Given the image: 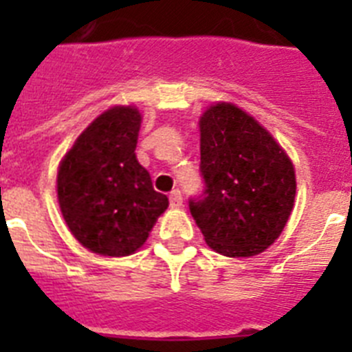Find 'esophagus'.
<instances>
[{"mask_svg":"<svg viewBox=\"0 0 352 352\" xmlns=\"http://www.w3.org/2000/svg\"><path fill=\"white\" fill-rule=\"evenodd\" d=\"M170 208H182L183 206V195L179 190H173L169 195Z\"/></svg>","mask_w":352,"mask_h":352,"instance_id":"34e87169","label":"esophagus"}]
</instances>
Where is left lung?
Here are the masks:
<instances>
[{
    "label": "left lung",
    "mask_w": 352,
    "mask_h": 352,
    "mask_svg": "<svg viewBox=\"0 0 352 352\" xmlns=\"http://www.w3.org/2000/svg\"><path fill=\"white\" fill-rule=\"evenodd\" d=\"M204 190L188 201L206 243L227 257L264 252L289 220L296 176L272 133L232 104H214L199 121Z\"/></svg>",
    "instance_id": "8db88e82"
}]
</instances>
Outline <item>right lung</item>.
<instances>
[{"mask_svg": "<svg viewBox=\"0 0 352 352\" xmlns=\"http://www.w3.org/2000/svg\"><path fill=\"white\" fill-rule=\"evenodd\" d=\"M141 113L116 105L93 121L58 169V201L68 229L100 256H130L169 206L135 158Z\"/></svg>", "mask_w": 352, "mask_h": 352, "instance_id": "add662e5", "label": "right lung"}]
</instances>
